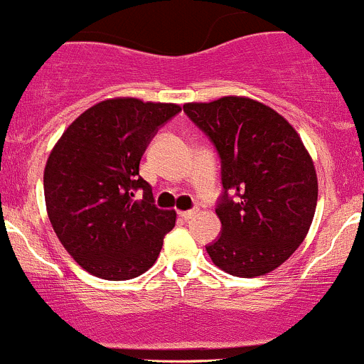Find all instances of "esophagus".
<instances>
[{"mask_svg":"<svg viewBox=\"0 0 364 364\" xmlns=\"http://www.w3.org/2000/svg\"><path fill=\"white\" fill-rule=\"evenodd\" d=\"M196 208H191V210H181V212H178V215H181V218L182 219H186V221H187V219H191V218H194V215H196Z\"/></svg>","mask_w":364,"mask_h":364,"instance_id":"obj_1","label":"esophagus"}]
</instances>
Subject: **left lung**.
<instances>
[{
	"label": "left lung",
	"mask_w": 364,
	"mask_h": 364,
	"mask_svg": "<svg viewBox=\"0 0 364 364\" xmlns=\"http://www.w3.org/2000/svg\"><path fill=\"white\" fill-rule=\"evenodd\" d=\"M183 113L221 159V235L207 246L208 257L240 278L274 271L301 246L316 208L315 166L299 134L247 97L183 104Z\"/></svg>",
	"instance_id": "left-lung-1"
}]
</instances>
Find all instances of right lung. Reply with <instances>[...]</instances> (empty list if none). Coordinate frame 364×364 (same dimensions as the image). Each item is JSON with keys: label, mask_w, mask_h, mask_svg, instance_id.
<instances>
[{"label": "right lung", "mask_w": 364, "mask_h": 364, "mask_svg": "<svg viewBox=\"0 0 364 364\" xmlns=\"http://www.w3.org/2000/svg\"><path fill=\"white\" fill-rule=\"evenodd\" d=\"M177 104L132 97L102 100L79 114L49 154L44 196L60 242L85 271L109 282L143 274L156 264L175 210L154 203L139 175L146 146ZM144 191L141 200L134 194Z\"/></svg>", "instance_id": "1"}]
</instances>
